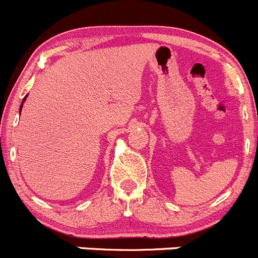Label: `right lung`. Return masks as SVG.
<instances>
[{"instance_id":"obj_1","label":"right lung","mask_w":258,"mask_h":258,"mask_svg":"<svg viewBox=\"0 0 258 258\" xmlns=\"http://www.w3.org/2000/svg\"><path fill=\"white\" fill-rule=\"evenodd\" d=\"M26 97H27V96H26ZM26 97H24V99H23V101H22V105H21V107H20V112H21V110H22V106H23V102L26 101Z\"/></svg>"}]
</instances>
